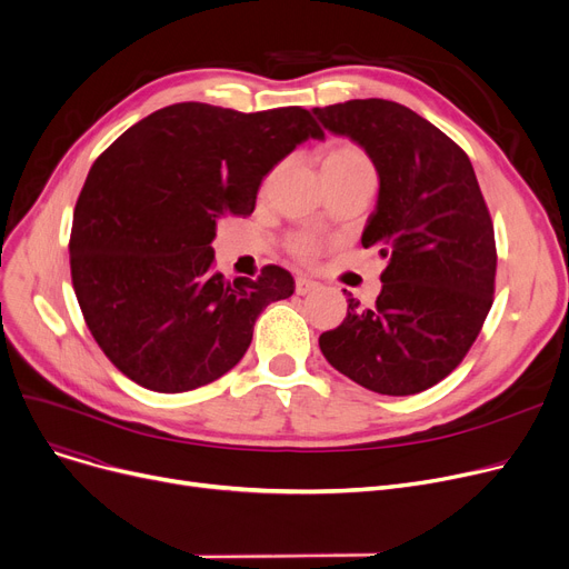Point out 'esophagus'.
Wrapping results in <instances>:
<instances>
[{
    "label": "esophagus",
    "mask_w": 569,
    "mask_h": 569,
    "mask_svg": "<svg viewBox=\"0 0 569 569\" xmlns=\"http://www.w3.org/2000/svg\"><path fill=\"white\" fill-rule=\"evenodd\" d=\"M318 288H320V283H318V281H311V279H307V277H297V281H295L297 295H309V292H313V290H318Z\"/></svg>",
    "instance_id": "esophagus-1"
}]
</instances>
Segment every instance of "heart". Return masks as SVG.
Instances as JSON below:
<instances>
[{
  "instance_id": "b5f03b06",
  "label": "heart",
  "mask_w": 569,
  "mask_h": 569,
  "mask_svg": "<svg viewBox=\"0 0 569 569\" xmlns=\"http://www.w3.org/2000/svg\"><path fill=\"white\" fill-rule=\"evenodd\" d=\"M320 170H322V177H348L357 172H369L373 170V166L362 147H357L355 142H348V140H335L322 149ZM292 251L305 260H311L318 253V242L311 237H302L292 244Z\"/></svg>"
}]
</instances>
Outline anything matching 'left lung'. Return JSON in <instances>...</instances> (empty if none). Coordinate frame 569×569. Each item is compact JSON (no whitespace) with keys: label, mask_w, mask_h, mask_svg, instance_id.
<instances>
[{"label":"left lung","mask_w":569,"mask_h":569,"mask_svg":"<svg viewBox=\"0 0 569 569\" xmlns=\"http://www.w3.org/2000/svg\"><path fill=\"white\" fill-rule=\"evenodd\" d=\"M313 114L371 159L380 187L362 247L387 260L376 305L350 297L346 320L320 335V350L371 392H425L457 369L491 309L496 242L472 163L395 101L352 99Z\"/></svg>","instance_id":"obj_1"}]
</instances>
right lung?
<instances>
[{
    "instance_id": "add662e5",
    "label": "right lung",
    "mask_w": 569,
    "mask_h": 569,
    "mask_svg": "<svg viewBox=\"0 0 569 569\" xmlns=\"http://www.w3.org/2000/svg\"><path fill=\"white\" fill-rule=\"evenodd\" d=\"M325 133L305 108L237 112L174 103L140 119L89 170L73 212L71 279L108 360L152 392H189L242 360L283 267L226 281L212 239L253 212L262 177Z\"/></svg>"
}]
</instances>
